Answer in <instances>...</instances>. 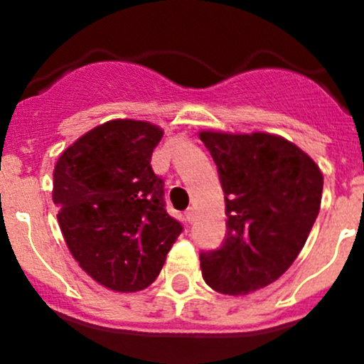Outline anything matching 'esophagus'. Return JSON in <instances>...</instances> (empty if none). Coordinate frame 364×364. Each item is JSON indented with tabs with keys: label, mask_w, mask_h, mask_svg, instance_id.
I'll return each instance as SVG.
<instances>
[{
	"label": "esophagus",
	"mask_w": 364,
	"mask_h": 364,
	"mask_svg": "<svg viewBox=\"0 0 364 364\" xmlns=\"http://www.w3.org/2000/svg\"><path fill=\"white\" fill-rule=\"evenodd\" d=\"M185 218H186V222L192 223L193 220H196V209H193V208L186 209V211H185Z\"/></svg>",
	"instance_id": "obj_1"
}]
</instances>
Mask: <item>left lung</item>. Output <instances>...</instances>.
Wrapping results in <instances>:
<instances>
[{
    "instance_id": "left-lung-1",
    "label": "left lung",
    "mask_w": 364,
    "mask_h": 364,
    "mask_svg": "<svg viewBox=\"0 0 364 364\" xmlns=\"http://www.w3.org/2000/svg\"><path fill=\"white\" fill-rule=\"evenodd\" d=\"M225 196L227 232L200 252L205 284L229 296L273 284L291 267L321 209V168L296 144L271 134L200 132Z\"/></svg>"
}]
</instances>
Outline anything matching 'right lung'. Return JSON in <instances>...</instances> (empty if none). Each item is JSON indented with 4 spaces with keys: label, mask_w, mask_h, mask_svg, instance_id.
<instances>
[{
    "label": "right lung",
    "mask_w": 364,
    "mask_h": 364,
    "mask_svg": "<svg viewBox=\"0 0 364 364\" xmlns=\"http://www.w3.org/2000/svg\"><path fill=\"white\" fill-rule=\"evenodd\" d=\"M164 132L112 119L84 134L54 167L53 200L68 250L93 280L117 292L156 280L183 225L165 211L151 168Z\"/></svg>",
    "instance_id": "1"
}]
</instances>
